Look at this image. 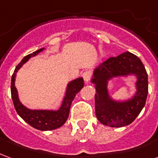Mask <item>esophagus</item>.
<instances>
[{"label":"esophagus","instance_id":"obj_1","mask_svg":"<svg viewBox=\"0 0 158 158\" xmlns=\"http://www.w3.org/2000/svg\"><path fill=\"white\" fill-rule=\"evenodd\" d=\"M91 76H92V73H91V72L89 71V70H86V71H85L84 73H83V78H84L85 82H89V80H90V79H91Z\"/></svg>","mask_w":158,"mask_h":158}]
</instances>
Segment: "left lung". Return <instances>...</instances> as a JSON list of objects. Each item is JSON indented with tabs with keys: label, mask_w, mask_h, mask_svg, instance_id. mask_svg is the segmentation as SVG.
I'll return each mask as SVG.
<instances>
[{
	"label": "left lung",
	"mask_w": 158,
	"mask_h": 158,
	"mask_svg": "<svg viewBox=\"0 0 158 158\" xmlns=\"http://www.w3.org/2000/svg\"><path fill=\"white\" fill-rule=\"evenodd\" d=\"M135 74L137 77V91L132 99L116 102L110 98L107 81L117 76ZM91 82L96 85V115L104 125L123 127L136 118L145 106L148 94V77L142 62L137 56L129 52L118 56H111L94 71Z\"/></svg>",
	"instance_id": "obj_1"
}]
</instances>
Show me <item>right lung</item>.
Instances as JSON below:
<instances>
[{
    "label": "right lung",
    "mask_w": 158,
    "mask_h": 158,
    "mask_svg": "<svg viewBox=\"0 0 158 158\" xmlns=\"http://www.w3.org/2000/svg\"><path fill=\"white\" fill-rule=\"evenodd\" d=\"M44 48L37 50L36 52L24 56L21 62L16 67L14 73L12 76L11 81V94L12 102L17 113L25 122L35 129L46 131L53 130L62 126L69 118V110L72 104L73 100L74 99L76 94L84 87V79L79 78L69 83L67 87L66 96L62 102V106L57 111H46V110H30L20 102L18 95V90L15 87V78L19 69L29 60L31 56H35L38 53L42 52Z\"/></svg>",
    "instance_id": "obj_1"
}]
</instances>
